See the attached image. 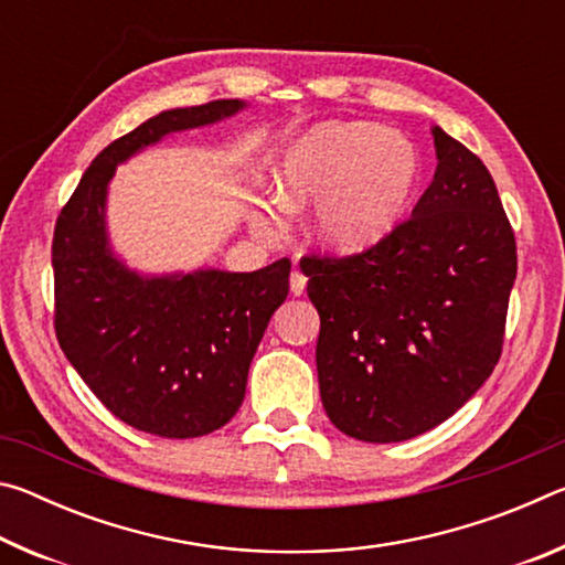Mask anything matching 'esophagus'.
<instances>
[{
	"mask_svg": "<svg viewBox=\"0 0 565 565\" xmlns=\"http://www.w3.org/2000/svg\"><path fill=\"white\" fill-rule=\"evenodd\" d=\"M306 291V276L301 271H291V294L301 296Z\"/></svg>",
	"mask_w": 565,
	"mask_h": 565,
	"instance_id": "1",
	"label": "esophagus"
}]
</instances>
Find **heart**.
Masks as SVG:
<instances>
[{"label": "heart", "instance_id": "obj_1", "mask_svg": "<svg viewBox=\"0 0 565 565\" xmlns=\"http://www.w3.org/2000/svg\"><path fill=\"white\" fill-rule=\"evenodd\" d=\"M418 179L416 149L371 121H323L296 137L274 171L276 194L248 216L256 232H281L286 214L311 209L309 234L333 254H361L394 232Z\"/></svg>", "mask_w": 565, "mask_h": 565}]
</instances>
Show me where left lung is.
<instances>
[{"instance_id":"left-lung-1","label":"left lung","mask_w":565,"mask_h":565,"mask_svg":"<svg viewBox=\"0 0 565 565\" xmlns=\"http://www.w3.org/2000/svg\"><path fill=\"white\" fill-rule=\"evenodd\" d=\"M436 174L411 218L347 259L301 262L321 317L317 369L331 424L366 444L431 431L501 356L515 238L489 169L434 127Z\"/></svg>"}]
</instances>
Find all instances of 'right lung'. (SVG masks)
<instances>
[{"label": "right lung", "mask_w": 565, "mask_h": 565, "mask_svg": "<svg viewBox=\"0 0 565 565\" xmlns=\"http://www.w3.org/2000/svg\"><path fill=\"white\" fill-rule=\"evenodd\" d=\"M242 109V99H218L159 111L99 151L56 218V339L94 396L145 434L196 438L232 420L271 313L289 294L291 262L259 271L141 274L109 242V181L169 134Z\"/></svg>", "instance_id": "1"}]
</instances>
